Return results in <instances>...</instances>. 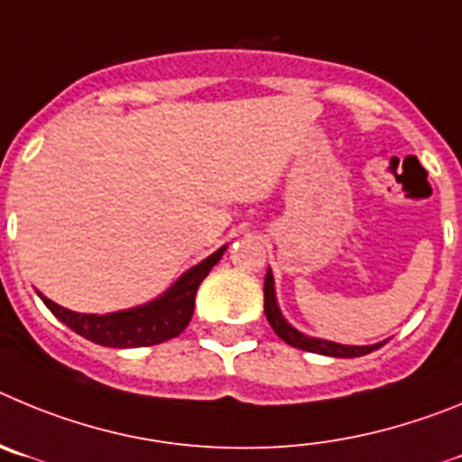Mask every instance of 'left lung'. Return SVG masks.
<instances>
[{
	"instance_id": "8db88e82",
	"label": "left lung",
	"mask_w": 462,
	"mask_h": 462,
	"mask_svg": "<svg viewBox=\"0 0 462 462\" xmlns=\"http://www.w3.org/2000/svg\"><path fill=\"white\" fill-rule=\"evenodd\" d=\"M264 313H267L269 324L272 329L276 331L278 338H282L292 347H299V350L315 352V355L324 356H338V359H352V356H364L368 352L377 350L380 345H340L334 343V340H322V338H310V336L301 334L292 327V324L285 322V318L281 315V309L276 303V292H273V276L272 272H267V278H264Z\"/></svg>"
}]
</instances>
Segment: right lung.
I'll return each instance as SVG.
<instances>
[{
  "mask_svg": "<svg viewBox=\"0 0 462 462\" xmlns=\"http://www.w3.org/2000/svg\"><path fill=\"white\" fill-rule=\"evenodd\" d=\"M226 246L211 253L207 260L195 264L193 269L184 273L172 288L159 299L138 306V309L119 310V313L107 315H87L69 310L60 303L50 301L48 297L39 292L43 303L52 310L57 319L80 334L82 338L91 340L106 347H147V345H159L170 338H177L181 331L189 327L195 309V294L207 273L211 272L216 262L221 260Z\"/></svg>",
  "mask_w": 462,
  "mask_h": 462,
  "instance_id": "obj_1",
  "label": "right lung"
}]
</instances>
